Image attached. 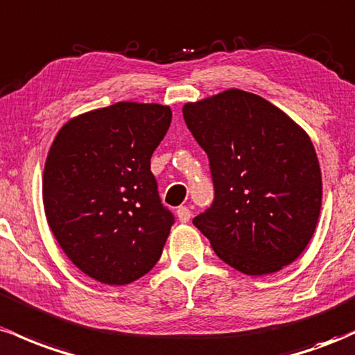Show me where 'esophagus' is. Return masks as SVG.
Here are the masks:
<instances>
[{
    "instance_id": "esophagus-1",
    "label": "esophagus",
    "mask_w": 355,
    "mask_h": 355,
    "mask_svg": "<svg viewBox=\"0 0 355 355\" xmlns=\"http://www.w3.org/2000/svg\"><path fill=\"white\" fill-rule=\"evenodd\" d=\"M176 213H178L179 221H181V223H188L191 220V211L186 208V206H181V208H178Z\"/></svg>"
}]
</instances>
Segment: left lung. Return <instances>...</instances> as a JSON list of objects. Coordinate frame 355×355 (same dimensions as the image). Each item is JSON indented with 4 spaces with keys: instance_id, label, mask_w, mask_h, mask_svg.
<instances>
[{
    "instance_id": "8db88e82",
    "label": "left lung",
    "mask_w": 355,
    "mask_h": 355,
    "mask_svg": "<svg viewBox=\"0 0 355 355\" xmlns=\"http://www.w3.org/2000/svg\"><path fill=\"white\" fill-rule=\"evenodd\" d=\"M182 115L209 159L214 201L193 225L214 253L254 277L295 261L322 206L320 166L305 130L238 89L186 103Z\"/></svg>"
}]
</instances>
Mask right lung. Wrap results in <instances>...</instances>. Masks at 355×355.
Here are the masks:
<instances>
[{"instance_id": "add662e5", "label": "right lung", "mask_w": 355, "mask_h": 355, "mask_svg": "<svg viewBox=\"0 0 355 355\" xmlns=\"http://www.w3.org/2000/svg\"><path fill=\"white\" fill-rule=\"evenodd\" d=\"M173 112L117 102L71 119L50 147L43 205L71 263L107 285H125L161 258L174 214L161 202L150 157Z\"/></svg>"}]
</instances>
